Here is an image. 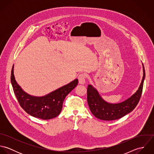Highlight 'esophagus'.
<instances>
[{
	"label": "esophagus",
	"mask_w": 154,
	"mask_h": 154,
	"mask_svg": "<svg viewBox=\"0 0 154 154\" xmlns=\"http://www.w3.org/2000/svg\"><path fill=\"white\" fill-rule=\"evenodd\" d=\"M86 75L85 73H81L78 76V80H79V83L80 84H84L85 83V80H86Z\"/></svg>",
	"instance_id": "34e87169"
}]
</instances>
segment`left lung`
Wrapping results in <instances>:
<instances>
[{"mask_svg": "<svg viewBox=\"0 0 154 154\" xmlns=\"http://www.w3.org/2000/svg\"><path fill=\"white\" fill-rule=\"evenodd\" d=\"M143 76L137 91L123 102L118 104H110L105 101L98 92L91 85L87 88V101L89 109L97 118L103 120H114L120 119L131 112L137 105L143 89L145 78V71L143 65Z\"/></svg>", "mask_w": 154, "mask_h": 154, "instance_id": "8db88e82", "label": "left lung"}]
</instances>
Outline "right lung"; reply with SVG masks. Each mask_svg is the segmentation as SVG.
<instances>
[{"label":"right lung","mask_w":154,"mask_h":154,"mask_svg":"<svg viewBox=\"0 0 154 154\" xmlns=\"http://www.w3.org/2000/svg\"><path fill=\"white\" fill-rule=\"evenodd\" d=\"M11 80L14 94L21 107L28 114L43 120L51 119L60 113L66 96L78 84V80L76 79L45 96L34 97L24 92L16 82L14 65L11 70Z\"/></svg>","instance_id":"obj_1"}]
</instances>
